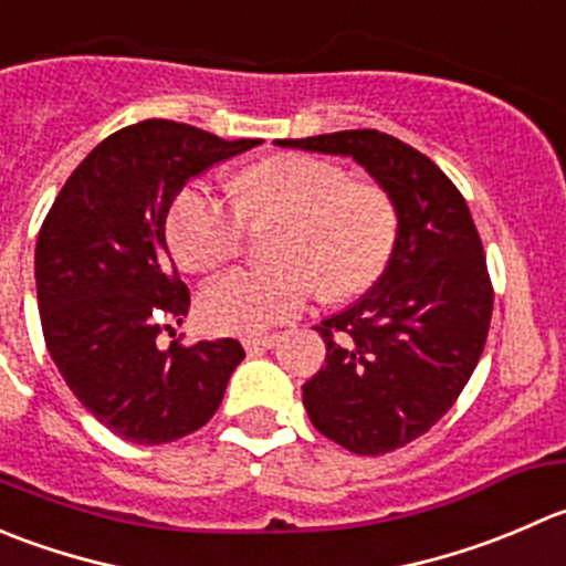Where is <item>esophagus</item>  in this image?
<instances>
[{"mask_svg": "<svg viewBox=\"0 0 566 566\" xmlns=\"http://www.w3.org/2000/svg\"><path fill=\"white\" fill-rule=\"evenodd\" d=\"M273 343H276V334H249V337H243V348L249 350V354L273 348Z\"/></svg>", "mask_w": 566, "mask_h": 566, "instance_id": "esophagus-1", "label": "esophagus"}]
</instances>
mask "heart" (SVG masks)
Segmentation results:
<instances>
[{"mask_svg":"<svg viewBox=\"0 0 566 566\" xmlns=\"http://www.w3.org/2000/svg\"><path fill=\"white\" fill-rule=\"evenodd\" d=\"M238 205L188 185L168 210L166 234L179 265L210 273L243 245L245 218H279L273 254L282 265L238 268L207 284L199 315L216 332L256 334L298 315L317 284L328 298L365 293L387 273L400 210L378 182H356L339 163L276 155L238 177Z\"/></svg>","mask_w":566,"mask_h":566,"instance_id":"heart-1","label":"heart"}]
</instances>
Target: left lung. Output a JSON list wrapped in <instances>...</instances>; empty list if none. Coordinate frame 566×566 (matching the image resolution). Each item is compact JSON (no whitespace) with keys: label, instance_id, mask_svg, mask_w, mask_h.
I'll return each instance as SVG.
<instances>
[{"label":"left lung","instance_id":"1","mask_svg":"<svg viewBox=\"0 0 566 566\" xmlns=\"http://www.w3.org/2000/svg\"><path fill=\"white\" fill-rule=\"evenodd\" d=\"M276 146L354 157L398 205L387 273L315 326L326 365L304 384V406L312 426L350 453L409 446L457 403L490 332L495 295L468 201L429 157L378 129Z\"/></svg>","mask_w":566,"mask_h":566}]
</instances>
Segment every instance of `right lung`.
Returning a JSON list of instances; mask_svg holds the SVG:
<instances>
[{"label": "right lung", "instance_id": "1", "mask_svg": "<svg viewBox=\"0 0 566 566\" xmlns=\"http://www.w3.org/2000/svg\"><path fill=\"white\" fill-rule=\"evenodd\" d=\"M260 144L166 118L124 126L76 166L43 221V339L76 400L120 440L163 446L199 431L243 361L229 337L157 345L163 323H182L190 306L166 218L188 179Z\"/></svg>", "mask_w": 566, "mask_h": 566}]
</instances>
